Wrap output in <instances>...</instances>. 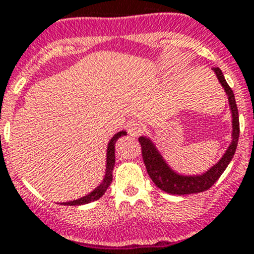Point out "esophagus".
Masks as SVG:
<instances>
[{"label": "esophagus", "instance_id": "1", "mask_svg": "<svg viewBox=\"0 0 254 254\" xmlns=\"http://www.w3.org/2000/svg\"><path fill=\"white\" fill-rule=\"evenodd\" d=\"M143 129H145V127H143L142 123L138 122V121H132V122H129L128 126H127V131H128V133L131 134V136H133V137L140 136L143 132Z\"/></svg>", "mask_w": 254, "mask_h": 254}]
</instances>
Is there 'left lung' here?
<instances>
[{"mask_svg":"<svg viewBox=\"0 0 254 254\" xmlns=\"http://www.w3.org/2000/svg\"><path fill=\"white\" fill-rule=\"evenodd\" d=\"M219 78L220 84L224 87V90L228 94L229 105L232 111L233 118V133H232V143L229 145L228 150L223 155V158L220 159L214 167H211L206 173L201 176H182L172 169L164 160L160 152L155 147L154 142L150 138L141 136L138 138L142 150V159L146 167L147 173L150 178L154 182L155 186L160 188L161 190L170 194H190V193H199L205 192L208 188L214 186L215 182L220 178L224 170L232 161L233 156L237 150L238 140H239V114H238L237 103H235L234 93L225 81L223 72L219 67L212 68Z\"/></svg>","mask_w":254,"mask_h":254,"instance_id":"8db88e82","label":"left lung"}]
</instances>
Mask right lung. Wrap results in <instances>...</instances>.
Returning a JSON list of instances; mask_svg holds the SVG:
<instances>
[{
	"mask_svg": "<svg viewBox=\"0 0 254 254\" xmlns=\"http://www.w3.org/2000/svg\"><path fill=\"white\" fill-rule=\"evenodd\" d=\"M126 131H121L118 133H116L113 137L111 138L109 143H108V149H107V169H105V176L103 182L100 183L93 192H90L89 194L86 196L81 197V198L75 199V201H69V202H64V205H68V206H78V205H85V203H89V202H93V201H96V199H99L103 194L105 193V190L107 188L111 186L112 183V179H113V168H114V163H116V142L117 140L122 136H125Z\"/></svg>",
	"mask_w": 254,
	"mask_h": 254,
	"instance_id": "add662e5",
	"label": "right lung"
}]
</instances>
